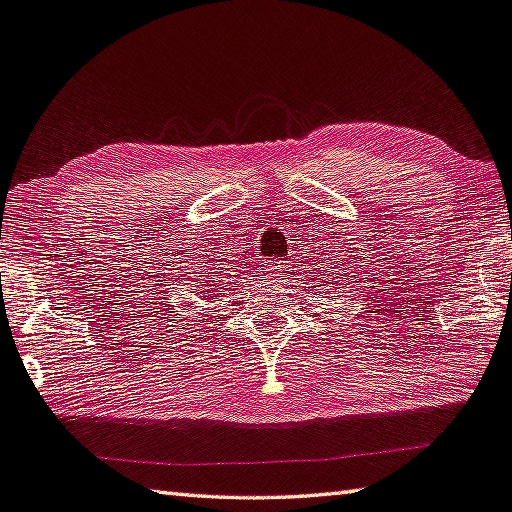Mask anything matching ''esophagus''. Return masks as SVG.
I'll return each mask as SVG.
<instances>
[{"label": "esophagus", "instance_id": "1", "mask_svg": "<svg viewBox=\"0 0 512 512\" xmlns=\"http://www.w3.org/2000/svg\"><path fill=\"white\" fill-rule=\"evenodd\" d=\"M271 271H273V268H271Z\"/></svg>", "mask_w": 512, "mask_h": 512}]
</instances>
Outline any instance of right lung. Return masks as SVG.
Segmentation results:
<instances>
[{"label":"right lung","instance_id":"1","mask_svg":"<svg viewBox=\"0 0 512 512\" xmlns=\"http://www.w3.org/2000/svg\"><path fill=\"white\" fill-rule=\"evenodd\" d=\"M215 262H217V259H215ZM203 264H208V262H203ZM221 273H224V271H221ZM199 277H203V280L199 282L201 297H206V300H217L221 293L217 291V286H215V275H210L208 268H206V275H199Z\"/></svg>","mask_w":512,"mask_h":512}]
</instances>
